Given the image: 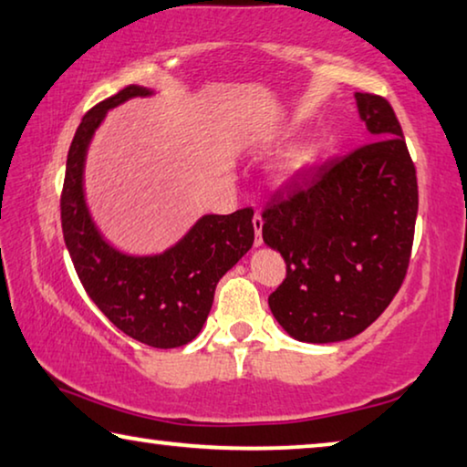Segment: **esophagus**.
<instances>
[{
	"label": "esophagus",
	"instance_id": "obj_1",
	"mask_svg": "<svg viewBox=\"0 0 467 467\" xmlns=\"http://www.w3.org/2000/svg\"><path fill=\"white\" fill-rule=\"evenodd\" d=\"M262 228H264V218L260 216V213H255V216H254V231H255V245H257V247L264 245Z\"/></svg>",
	"mask_w": 467,
	"mask_h": 467
}]
</instances>
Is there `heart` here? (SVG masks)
I'll use <instances>...</instances> for the list:
<instances>
[{"label": "heart", "mask_w": 467, "mask_h": 467, "mask_svg": "<svg viewBox=\"0 0 467 467\" xmlns=\"http://www.w3.org/2000/svg\"><path fill=\"white\" fill-rule=\"evenodd\" d=\"M317 160V145L314 140H301V143L293 145L283 158L278 160V172L285 176V179H291V176L303 174L306 170L312 168Z\"/></svg>", "instance_id": "1"}]
</instances>
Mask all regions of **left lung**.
I'll return each instance as SVG.
<instances>
[{"instance_id": "8db88e82", "label": "left lung", "mask_w": 467, "mask_h": 467, "mask_svg": "<svg viewBox=\"0 0 467 467\" xmlns=\"http://www.w3.org/2000/svg\"><path fill=\"white\" fill-rule=\"evenodd\" d=\"M374 140L303 172L262 213L264 243L286 262L268 297L301 343L358 337L401 286L418 216L416 168L390 103L355 93Z\"/></svg>"}]
</instances>
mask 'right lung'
I'll return each instance as SVG.
<instances>
[{
  "label": "right lung",
  "mask_w": 467,
  "mask_h": 467,
  "mask_svg": "<svg viewBox=\"0 0 467 467\" xmlns=\"http://www.w3.org/2000/svg\"><path fill=\"white\" fill-rule=\"evenodd\" d=\"M151 95L153 88L130 85L85 114L66 160L62 233L74 270L103 316L139 343L172 349L199 335L218 280L254 245V210L205 213L161 254H129L101 234L85 197L88 145L109 109Z\"/></svg>",
  "instance_id": "1"
}]
</instances>
